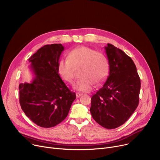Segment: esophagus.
<instances>
[{"label":"esophagus","instance_id":"esophagus-1","mask_svg":"<svg viewBox=\"0 0 160 160\" xmlns=\"http://www.w3.org/2000/svg\"><path fill=\"white\" fill-rule=\"evenodd\" d=\"M82 95V93H76V96H77V98L80 97Z\"/></svg>","mask_w":160,"mask_h":160}]
</instances>
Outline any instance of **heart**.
Segmentation results:
<instances>
[{
    "mask_svg": "<svg viewBox=\"0 0 160 160\" xmlns=\"http://www.w3.org/2000/svg\"><path fill=\"white\" fill-rule=\"evenodd\" d=\"M74 68H81L80 80L73 84V88L82 92H89L94 84H101L107 78L110 64L102 53L87 47L76 48L68 54V58L60 59L57 71L60 78L71 83L74 78Z\"/></svg>",
    "mask_w": 160,
    "mask_h": 160,
    "instance_id": "heart-1",
    "label": "heart"
}]
</instances>
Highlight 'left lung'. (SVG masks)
<instances>
[{
	"label": "left lung",
	"instance_id": "1",
	"mask_svg": "<svg viewBox=\"0 0 160 160\" xmlns=\"http://www.w3.org/2000/svg\"><path fill=\"white\" fill-rule=\"evenodd\" d=\"M105 50L110 73L103 86L91 97L90 112L100 126L114 129L123 124L136 110L141 81L130 57L110 43Z\"/></svg>",
	"mask_w": 160,
	"mask_h": 160
}]
</instances>
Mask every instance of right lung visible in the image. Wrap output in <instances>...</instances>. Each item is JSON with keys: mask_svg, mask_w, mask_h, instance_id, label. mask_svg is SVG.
I'll return each mask as SVG.
<instances>
[{"mask_svg": "<svg viewBox=\"0 0 160 160\" xmlns=\"http://www.w3.org/2000/svg\"><path fill=\"white\" fill-rule=\"evenodd\" d=\"M64 47L47 45L29 59L35 75L30 83L19 84V102L22 111L43 128H51L62 122L69 113L76 94L67 87L57 71Z\"/></svg>", "mask_w": 160, "mask_h": 160, "instance_id": "add662e5", "label": "right lung"}]
</instances>
